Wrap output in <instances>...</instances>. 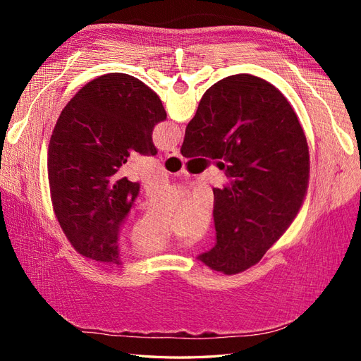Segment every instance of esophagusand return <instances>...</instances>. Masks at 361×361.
<instances>
[{
	"label": "esophagus",
	"instance_id": "esophagus-1",
	"mask_svg": "<svg viewBox=\"0 0 361 361\" xmlns=\"http://www.w3.org/2000/svg\"><path fill=\"white\" fill-rule=\"evenodd\" d=\"M166 157H180V152L178 147H169L166 149Z\"/></svg>",
	"mask_w": 361,
	"mask_h": 361
}]
</instances>
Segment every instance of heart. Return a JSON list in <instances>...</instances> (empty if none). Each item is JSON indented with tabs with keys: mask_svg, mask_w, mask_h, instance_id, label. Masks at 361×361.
Wrapping results in <instances>:
<instances>
[{
	"mask_svg": "<svg viewBox=\"0 0 361 361\" xmlns=\"http://www.w3.org/2000/svg\"><path fill=\"white\" fill-rule=\"evenodd\" d=\"M170 241V231L149 232L138 224L133 233V244L141 253H154L166 247Z\"/></svg>",
	"mask_w": 361,
	"mask_h": 361,
	"instance_id": "b5f03b06",
	"label": "heart"
}]
</instances>
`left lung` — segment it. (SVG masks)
Returning <instances> with one entry per match:
<instances>
[{
	"instance_id": "1",
	"label": "left lung",
	"mask_w": 361,
	"mask_h": 361,
	"mask_svg": "<svg viewBox=\"0 0 361 361\" xmlns=\"http://www.w3.org/2000/svg\"><path fill=\"white\" fill-rule=\"evenodd\" d=\"M166 118L158 94L126 73L99 76L64 106L48 178L54 212L80 255L120 265L118 232L140 191L120 169L133 152L157 155L152 130Z\"/></svg>"
}]
</instances>
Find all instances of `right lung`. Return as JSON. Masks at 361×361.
Masks as SVG:
<instances>
[{"instance_id": "1", "label": "right lung", "mask_w": 361, "mask_h": 361, "mask_svg": "<svg viewBox=\"0 0 361 361\" xmlns=\"http://www.w3.org/2000/svg\"><path fill=\"white\" fill-rule=\"evenodd\" d=\"M180 154L227 162V180L214 188L216 244L199 260L227 276L256 265L309 187L307 140L286 97L257 76H227L203 94Z\"/></svg>"}]
</instances>
